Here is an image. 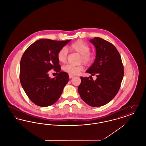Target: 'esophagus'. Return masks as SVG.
<instances>
[{
  "label": "esophagus",
  "instance_id": "1",
  "mask_svg": "<svg viewBox=\"0 0 146 146\" xmlns=\"http://www.w3.org/2000/svg\"><path fill=\"white\" fill-rule=\"evenodd\" d=\"M73 76H73V75H70V74H69V77H70V79L72 78Z\"/></svg>",
  "mask_w": 146,
  "mask_h": 146
}]
</instances>
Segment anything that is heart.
<instances>
[{
	"label": "heart",
	"mask_w": 146,
	"mask_h": 146,
	"mask_svg": "<svg viewBox=\"0 0 146 146\" xmlns=\"http://www.w3.org/2000/svg\"><path fill=\"white\" fill-rule=\"evenodd\" d=\"M70 49L81 55V61L85 64H90L94 60V56L89 52L90 48L89 45L82 40H78L73 42L70 46ZM68 51L66 48L60 49L57 54L58 60L61 63H65L67 58ZM84 69V66L81 64L79 66H73L67 64L63 67V70L70 75H77Z\"/></svg>",
	"instance_id": "1"
}]
</instances>
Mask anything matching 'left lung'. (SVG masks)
I'll use <instances>...</instances> for the list:
<instances>
[{
    "mask_svg": "<svg viewBox=\"0 0 146 146\" xmlns=\"http://www.w3.org/2000/svg\"><path fill=\"white\" fill-rule=\"evenodd\" d=\"M96 51V58L86 72L90 77L96 75L94 81L89 77H80L78 91L84 101L91 107L107 104L115 96L120 88L124 67L116 48L111 42L95 37L90 40Z\"/></svg>",
    "mask_w": 146,
    "mask_h": 146,
    "instance_id": "left-lung-1",
    "label": "left lung"
}]
</instances>
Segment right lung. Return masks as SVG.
<instances>
[{"label": "right lung", "mask_w": 146, "mask_h": 146, "mask_svg": "<svg viewBox=\"0 0 146 146\" xmlns=\"http://www.w3.org/2000/svg\"><path fill=\"white\" fill-rule=\"evenodd\" d=\"M70 40L39 39L23 54L20 61V82L27 96L36 105L48 107L54 104L68 82L69 76L61 72L57 54ZM52 69L59 73L51 79L48 72Z\"/></svg>", "instance_id": "obj_1"}]
</instances>
